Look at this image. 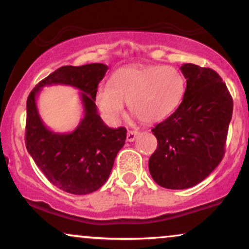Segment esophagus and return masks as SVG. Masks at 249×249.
<instances>
[{"mask_svg": "<svg viewBox=\"0 0 249 249\" xmlns=\"http://www.w3.org/2000/svg\"><path fill=\"white\" fill-rule=\"evenodd\" d=\"M137 136H138V132L137 131H128L127 134H126V141L127 142H133L134 139L137 138Z\"/></svg>", "mask_w": 249, "mask_h": 249, "instance_id": "esophagus-1", "label": "esophagus"}]
</instances>
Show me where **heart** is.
Masks as SVG:
<instances>
[{
	"mask_svg": "<svg viewBox=\"0 0 249 249\" xmlns=\"http://www.w3.org/2000/svg\"><path fill=\"white\" fill-rule=\"evenodd\" d=\"M111 85L96 91L97 107L107 121L116 123L125 112V102L142 123L164 121L178 108L186 90L185 77L171 65H128L119 68Z\"/></svg>",
	"mask_w": 249,
	"mask_h": 249,
	"instance_id": "b5f03b06",
	"label": "heart"
}]
</instances>
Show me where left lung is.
<instances>
[{
  "instance_id": "8db88e82",
  "label": "left lung",
  "mask_w": 249,
  "mask_h": 249,
  "mask_svg": "<svg viewBox=\"0 0 249 249\" xmlns=\"http://www.w3.org/2000/svg\"><path fill=\"white\" fill-rule=\"evenodd\" d=\"M186 78L182 102L152 128L158 146L148 170L159 186L184 190L199 184L224 158L233 99L221 77L192 63L180 67Z\"/></svg>"
}]
</instances>
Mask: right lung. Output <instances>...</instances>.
<instances>
[{
  "label": "right lung",
  "instance_id": "1",
  "mask_svg": "<svg viewBox=\"0 0 249 249\" xmlns=\"http://www.w3.org/2000/svg\"><path fill=\"white\" fill-rule=\"evenodd\" d=\"M107 65L91 63L62 67L34 88L27 101L25 146L53 185L77 196L92 193L107 182L117 153L124 146L126 128L108 127L97 111L96 91ZM61 84L78 88L85 117L72 133L59 134L44 125L36 97L44 86Z\"/></svg>",
  "mask_w": 249,
  "mask_h": 249
}]
</instances>
